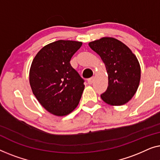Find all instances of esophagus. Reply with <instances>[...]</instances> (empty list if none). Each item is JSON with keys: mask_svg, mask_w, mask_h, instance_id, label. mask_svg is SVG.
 Listing matches in <instances>:
<instances>
[{"mask_svg": "<svg viewBox=\"0 0 160 160\" xmlns=\"http://www.w3.org/2000/svg\"><path fill=\"white\" fill-rule=\"evenodd\" d=\"M94 79H95V78H94L93 77H92V78H89L88 80V84H90V85H91L92 83L93 82V81H94Z\"/></svg>", "mask_w": 160, "mask_h": 160, "instance_id": "obj_1", "label": "esophagus"}]
</instances>
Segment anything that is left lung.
I'll return each instance as SVG.
<instances>
[{
    "label": "left lung",
    "mask_w": 160,
    "mask_h": 160,
    "mask_svg": "<svg viewBox=\"0 0 160 160\" xmlns=\"http://www.w3.org/2000/svg\"><path fill=\"white\" fill-rule=\"evenodd\" d=\"M88 45L100 56L107 69L108 87L101 98L112 106L128 103L136 93L141 80V67L136 55L114 38H102Z\"/></svg>",
    "instance_id": "left-lung-1"
}]
</instances>
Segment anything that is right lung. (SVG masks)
<instances>
[{"label": "right lung", "mask_w": 160, "mask_h": 160, "mask_svg": "<svg viewBox=\"0 0 160 160\" xmlns=\"http://www.w3.org/2000/svg\"><path fill=\"white\" fill-rule=\"evenodd\" d=\"M82 42L59 40L45 46L32 60L30 84L44 109L56 116H65L77 107L84 80L72 67L70 60Z\"/></svg>", "instance_id": "add662e5"}]
</instances>
